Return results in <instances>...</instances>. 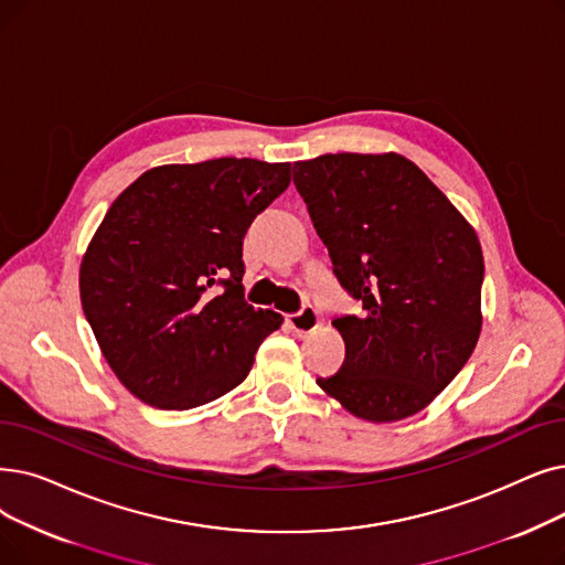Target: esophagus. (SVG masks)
<instances>
[{
    "instance_id": "obj_1",
    "label": "esophagus",
    "mask_w": 565,
    "mask_h": 565,
    "mask_svg": "<svg viewBox=\"0 0 565 565\" xmlns=\"http://www.w3.org/2000/svg\"><path fill=\"white\" fill-rule=\"evenodd\" d=\"M286 323H288V328L296 332V334H309V332H313L318 326H321V316H318V311L313 309V307H305L302 311H298V313H290L288 318H286Z\"/></svg>"
}]
</instances>
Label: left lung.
<instances>
[{"instance_id":"left-lung-1","label":"left lung","mask_w":565,"mask_h":565,"mask_svg":"<svg viewBox=\"0 0 565 565\" xmlns=\"http://www.w3.org/2000/svg\"><path fill=\"white\" fill-rule=\"evenodd\" d=\"M292 182L339 284L364 309L332 321L347 358L316 383L366 423L411 418L448 387L478 343L480 239L448 195L395 152L296 161Z\"/></svg>"}]
</instances>
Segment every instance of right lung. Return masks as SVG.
I'll use <instances>...</instances> for the list:
<instances>
[{
  "instance_id": "obj_1",
  "label": "right lung",
  "mask_w": 565,
  "mask_h": 565,
  "mask_svg": "<svg viewBox=\"0 0 565 565\" xmlns=\"http://www.w3.org/2000/svg\"><path fill=\"white\" fill-rule=\"evenodd\" d=\"M288 184L290 163H168L108 207L81 263V302L134 397L186 411L247 379L284 316L244 300L242 242Z\"/></svg>"
}]
</instances>
